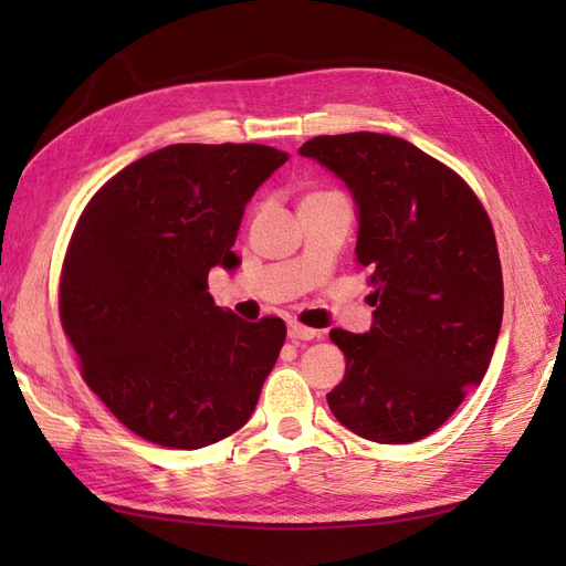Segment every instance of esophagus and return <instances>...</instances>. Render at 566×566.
Segmentation results:
<instances>
[{"label": "esophagus", "mask_w": 566, "mask_h": 566, "mask_svg": "<svg viewBox=\"0 0 566 566\" xmlns=\"http://www.w3.org/2000/svg\"><path fill=\"white\" fill-rule=\"evenodd\" d=\"M286 335H290L292 340H314V338H318V331L306 328V326H302V323H290V331H286Z\"/></svg>", "instance_id": "esophagus-1"}]
</instances>
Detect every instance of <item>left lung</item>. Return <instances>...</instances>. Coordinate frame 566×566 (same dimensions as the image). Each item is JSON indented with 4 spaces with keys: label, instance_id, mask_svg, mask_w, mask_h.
Instances as JSON below:
<instances>
[{
    "label": "left lung",
    "instance_id": "left-lung-1",
    "mask_svg": "<svg viewBox=\"0 0 566 566\" xmlns=\"http://www.w3.org/2000/svg\"><path fill=\"white\" fill-rule=\"evenodd\" d=\"M298 155L343 179L357 207V262L375 286L367 333L331 331L345 377L326 394L355 436H430L482 384L503 318L489 216L460 175L396 136L306 140Z\"/></svg>",
    "mask_w": 566,
    "mask_h": 566
}]
</instances>
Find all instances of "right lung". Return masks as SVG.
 <instances>
[{
	"mask_svg": "<svg viewBox=\"0 0 566 566\" xmlns=\"http://www.w3.org/2000/svg\"><path fill=\"white\" fill-rule=\"evenodd\" d=\"M286 160L255 143H177L124 167L82 211L60 318L84 381L136 436L199 450L255 411L286 326L216 306L207 280L238 268L248 201Z\"/></svg>",
	"mask_w": 566,
	"mask_h": 566,
	"instance_id": "1",
	"label": "right lung"
}]
</instances>
